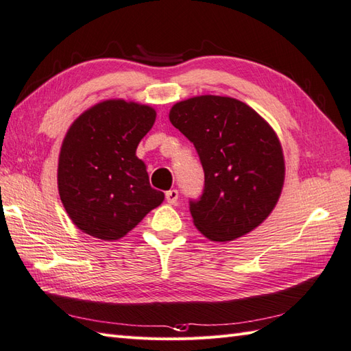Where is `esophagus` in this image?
<instances>
[{
	"instance_id": "esophagus-1",
	"label": "esophagus",
	"mask_w": 351,
	"mask_h": 351,
	"mask_svg": "<svg viewBox=\"0 0 351 351\" xmlns=\"http://www.w3.org/2000/svg\"><path fill=\"white\" fill-rule=\"evenodd\" d=\"M178 195H179L178 190H170V191H167V193H166V200H167V203H170V205H175V203L178 202Z\"/></svg>"
}]
</instances>
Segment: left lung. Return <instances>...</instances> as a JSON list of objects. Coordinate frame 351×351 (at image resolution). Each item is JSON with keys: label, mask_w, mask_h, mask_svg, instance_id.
<instances>
[{"label": "left lung", "mask_w": 351, "mask_h": 351, "mask_svg": "<svg viewBox=\"0 0 351 351\" xmlns=\"http://www.w3.org/2000/svg\"><path fill=\"white\" fill-rule=\"evenodd\" d=\"M169 119L197 151L205 189L190 213L197 230L215 242L252 232L278 202L286 166L278 136L248 104L199 95L178 101Z\"/></svg>", "instance_id": "obj_1"}]
</instances>
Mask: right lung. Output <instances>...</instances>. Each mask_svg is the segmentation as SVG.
I'll return each instance as SVG.
<instances>
[{"label":"right lung","instance_id":"1","mask_svg":"<svg viewBox=\"0 0 351 351\" xmlns=\"http://www.w3.org/2000/svg\"><path fill=\"white\" fill-rule=\"evenodd\" d=\"M156 117L151 106L115 99L97 103L70 125L58 158V191L79 230L118 241L165 200L136 156Z\"/></svg>","mask_w":351,"mask_h":351}]
</instances>
